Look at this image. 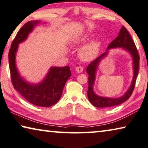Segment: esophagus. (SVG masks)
<instances>
[{"label": "esophagus", "mask_w": 148, "mask_h": 148, "mask_svg": "<svg viewBox=\"0 0 148 148\" xmlns=\"http://www.w3.org/2000/svg\"><path fill=\"white\" fill-rule=\"evenodd\" d=\"M76 71L78 72V73H81V72L83 71V68L82 66H77L76 68Z\"/></svg>", "instance_id": "1"}]
</instances>
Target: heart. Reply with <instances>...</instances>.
<instances>
[{"instance_id": "heart-1", "label": "heart", "mask_w": 148, "mask_h": 148, "mask_svg": "<svg viewBox=\"0 0 148 148\" xmlns=\"http://www.w3.org/2000/svg\"><path fill=\"white\" fill-rule=\"evenodd\" d=\"M90 36L85 35L79 38L76 41V45H82L90 40ZM100 44L98 40H92L83 46L79 52V56L82 60L90 61L98 56L100 51Z\"/></svg>"}]
</instances>
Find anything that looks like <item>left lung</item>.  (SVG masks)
I'll return each mask as SVG.
<instances>
[{
	"label": "left lung",
	"instance_id": "8db88e82",
	"mask_svg": "<svg viewBox=\"0 0 148 148\" xmlns=\"http://www.w3.org/2000/svg\"><path fill=\"white\" fill-rule=\"evenodd\" d=\"M118 47H122L123 49L130 53L132 58L134 75L132 84L125 94L119 98H108L98 96L93 91V85L95 81L96 72L98 66L99 65L101 61L107 56L110 49ZM139 60H140V56H139L135 43L126 28L122 26L118 36L108 46L106 51L98 57L95 60L92 62L86 68V72L89 76H88V98L90 102L97 108H108L120 105L128 100L135 87L136 78L138 76L139 70Z\"/></svg>",
	"mask_w": 148,
	"mask_h": 148
}]
</instances>
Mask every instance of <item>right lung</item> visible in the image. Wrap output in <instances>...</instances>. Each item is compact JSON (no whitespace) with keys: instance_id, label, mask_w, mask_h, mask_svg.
Masks as SVG:
<instances>
[{"instance_id":"right-lung-1","label":"right lung","mask_w":148,"mask_h":148,"mask_svg":"<svg viewBox=\"0 0 148 148\" xmlns=\"http://www.w3.org/2000/svg\"><path fill=\"white\" fill-rule=\"evenodd\" d=\"M40 23L38 20L28 21L20 29L11 45L8 60L11 80L14 89L32 104L50 107L60 99L65 84L72 75L70 67H50L42 80L38 83H31L21 76L16 64L18 45L25 41L35 26Z\"/></svg>"}]
</instances>
